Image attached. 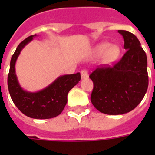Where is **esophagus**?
Instances as JSON below:
<instances>
[{"instance_id": "esophagus-1", "label": "esophagus", "mask_w": 155, "mask_h": 155, "mask_svg": "<svg viewBox=\"0 0 155 155\" xmlns=\"http://www.w3.org/2000/svg\"><path fill=\"white\" fill-rule=\"evenodd\" d=\"M81 79H82V80H83V79H85V78H87L88 77L87 71H85V70H83V71H81Z\"/></svg>"}]
</instances>
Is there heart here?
<instances>
[{
	"label": "heart",
	"instance_id": "b5f03b06",
	"mask_svg": "<svg viewBox=\"0 0 155 155\" xmlns=\"http://www.w3.org/2000/svg\"><path fill=\"white\" fill-rule=\"evenodd\" d=\"M120 54V47L109 42H101L94 48V54L100 56L103 54L102 61L105 64H111L117 61Z\"/></svg>",
	"mask_w": 155,
	"mask_h": 155
}]
</instances>
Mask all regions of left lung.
Masks as SVG:
<instances>
[{
  "instance_id": "8db88e82",
  "label": "left lung",
  "mask_w": 155,
  "mask_h": 155,
  "mask_svg": "<svg viewBox=\"0 0 155 155\" xmlns=\"http://www.w3.org/2000/svg\"><path fill=\"white\" fill-rule=\"evenodd\" d=\"M126 51L114 66L97 68L91 74L94 83L92 104L106 114L117 115L133 110L143 100L149 84L147 56L135 35L118 31Z\"/></svg>"
}]
</instances>
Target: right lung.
<instances>
[{"instance_id": "add662e5", "label": "right lung", "mask_w": 155, "mask_h": 155, "mask_svg": "<svg viewBox=\"0 0 155 155\" xmlns=\"http://www.w3.org/2000/svg\"><path fill=\"white\" fill-rule=\"evenodd\" d=\"M31 35L20 43L10 63L7 84L10 95L16 107L26 116L32 119H51L61 114L67 103V95L81 81V74L61 75L41 91L30 92L24 90L15 74V63L22 49L35 38Z\"/></svg>"}]
</instances>
